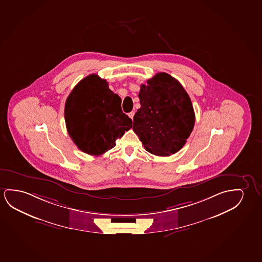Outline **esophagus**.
<instances>
[{
  "instance_id": "esophagus-1",
  "label": "esophagus",
  "mask_w": 262,
  "mask_h": 262,
  "mask_svg": "<svg viewBox=\"0 0 262 262\" xmlns=\"http://www.w3.org/2000/svg\"><path fill=\"white\" fill-rule=\"evenodd\" d=\"M134 114H135V113H134V112H130V113H129V117L130 118V119H132V120H133V116H134Z\"/></svg>"
}]
</instances>
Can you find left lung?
<instances>
[{
  "label": "left lung",
  "instance_id": "1",
  "mask_svg": "<svg viewBox=\"0 0 262 262\" xmlns=\"http://www.w3.org/2000/svg\"><path fill=\"white\" fill-rule=\"evenodd\" d=\"M147 83L141 85L133 130L147 151L168 157L183 148L193 130L192 102L182 84L167 73H158Z\"/></svg>",
  "mask_w": 262,
  "mask_h": 262
}]
</instances>
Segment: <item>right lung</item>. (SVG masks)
Wrapping results in <instances>:
<instances>
[{"mask_svg": "<svg viewBox=\"0 0 262 262\" xmlns=\"http://www.w3.org/2000/svg\"><path fill=\"white\" fill-rule=\"evenodd\" d=\"M121 103L106 80L95 74L76 84L66 101L64 121L69 136L80 150L102 155L133 127V121L122 113Z\"/></svg>", "mask_w": 262, "mask_h": 262, "instance_id": "1", "label": "right lung"}]
</instances>
